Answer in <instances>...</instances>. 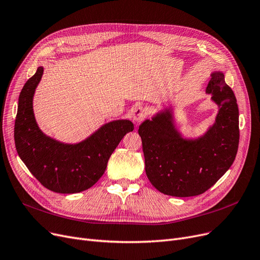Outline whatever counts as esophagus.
<instances>
[{
    "label": "esophagus",
    "mask_w": 260,
    "mask_h": 260,
    "mask_svg": "<svg viewBox=\"0 0 260 260\" xmlns=\"http://www.w3.org/2000/svg\"><path fill=\"white\" fill-rule=\"evenodd\" d=\"M146 116H147V110L143 107H138L133 112L132 118L134 122H141Z\"/></svg>",
    "instance_id": "esophagus-1"
}]
</instances>
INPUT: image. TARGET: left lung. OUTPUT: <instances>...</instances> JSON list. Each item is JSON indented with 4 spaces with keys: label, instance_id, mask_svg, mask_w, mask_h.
I'll list each match as a JSON object with an SVG mask.
<instances>
[{
    "label": "left lung",
    "instance_id": "left-lung-1",
    "mask_svg": "<svg viewBox=\"0 0 260 260\" xmlns=\"http://www.w3.org/2000/svg\"><path fill=\"white\" fill-rule=\"evenodd\" d=\"M219 108L215 121L196 139L176 128L172 107L144 120L139 128L145 171L155 189L176 197L203 194L235 161L239 145V110L222 71H213L206 88Z\"/></svg>",
    "mask_w": 260,
    "mask_h": 260
}]
</instances>
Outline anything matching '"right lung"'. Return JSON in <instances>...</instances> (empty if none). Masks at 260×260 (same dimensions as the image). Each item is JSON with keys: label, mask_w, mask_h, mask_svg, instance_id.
I'll list each match as a JSON object with an SVG mask.
<instances>
[{"label": "right lung", "mask_w": 260, "mask_h": 260, "mask_svg": "<svg viewBox=\"0 0 260 260\" xmlns=\"http://www.w3.org/2000/svg\"><path fill=\"white\" fill-rule=\"evenodd\" d=\"M43 74L44 67L40 66L20 92L15 121L17 152L45 188L63 194L85 191L101 178L111 154L134 126L128 119L113 120L76 144L46 136L38 127L33 110L34 94Z\"/></svg>", "instance_id": "obj_1"}]
</instances>
